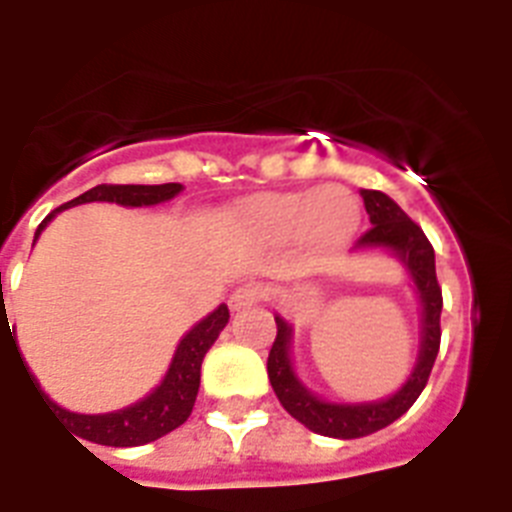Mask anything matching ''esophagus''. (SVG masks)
I'll return each instance as SVG.
<instances>
[{
  "label": "esophagus",
  "instance_id": "esophagus-1",
  "mask_svg": "<svg viewBox=\"0 0 512 512\" xmlns=\"http://www.w3.org/2000/svg\"><path fill=\"white\" fill-rule=\"evenodd\" d=\"M268 299V289H265L263 283H242V286H236L229 296V304L231 309H244V307H252V304L263 302Z\"/></svg>",
  "mask_w": 512,
  "mask_h": 512
}]
</instances>
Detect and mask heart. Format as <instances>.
Segmentation results:
<instances>
[{
    "instance_id": "obj_1",
    "label": "heart",
    "mask_w": 512,
    "mask_h": 512,
    "mask_svg": "<svg viewBox=\"0 0 512 512\" xmlns=\"http://www.w3.org/2000/svg\"><path fill=\"white\" fill-rule=\"evenodd\" d=\"M247 216L270 236H302L317 247H336L354 231L359 213L349 195L336 187L317 192L263 195L247 203Z\"/></svg>"
}]
</instances>
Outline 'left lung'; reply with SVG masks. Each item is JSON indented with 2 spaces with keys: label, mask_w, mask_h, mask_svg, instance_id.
I'll use <instances>...</instances> for the list:
<instances>
[{
  "label": "left lung",
  "mask_w": 512,
  "mask_h": 512,
  "mask_svg": "<svg viewBox=\"0 0 512 512\" xmlns=\"http://www.w3.org/2000/svg\"><path fill=\"white\" fill-rule=\"evenodd\" d=\"M362 197L372 229L356 239L354 249H390L406 265L419 302H422V349H419L414 372L403 382L401 390H395L390 398H382V401L328 403L304 388V382L296 377L291 367V325L281 315H276L278 333L268 354L270 385L276 390L283 409L317 435L336 437V440L367 437L393 424L395 419H401L422 395L429 372L435 367L437 351H440L442 289L435 273V249L424 236L422 226H416L385 192L362 190Z\"/></svg>",
  "instance_id": "obj_1"
}]
</instances>
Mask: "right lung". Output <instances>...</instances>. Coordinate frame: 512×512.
Here are the masks:
<instances>
[{"mask_svg": "<svg viewBox=\"0 0 512 512\" xmlns=\"http://www.w3.org/2000/svg\"><path fill=\"white\" fill-rule=\"evenodd\" d=\"M182 190V184L176 182L98 184V187L83 192V195L70 200V203L51 210L49 216L41 221V226H38L36 239L46 229V223L57 216L59 210L72 208V205L117 203L124 205V208H143V205L166 203V200L176 197ZM226 322H229V307L226 304H221L205 320L197 322L195 328L176 346V354L171 359L169 372L161 380V385L150 395H145L143 401L132 403V406H127L122 411H111V414H75V411H67L62 406H57L44 390L38 388V382L33 380V375L28 377L33 382V388L38 390V395L44 398L46 409L54 416H59L64 427H70L77 437L96 442V445H111V448H135V445H145V442H153L158 437L169 435L171 429L187 422V416L192 414V406H195L197 388H200V364H203V356L216 343L218 333L226 328ZM12 343H15V338H12ZM17 356H20V351H17Z\"/></svg>", "mask_w": 512, "mask_h": 512, "instance_id": "obj_1", "label": "right lung"}]
</instances>
